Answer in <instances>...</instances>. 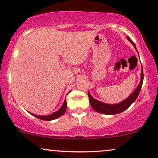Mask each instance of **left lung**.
<instances>
[{"label": "left lung", "instance_id": "8db88e82", "mask_svg": "<svg viewBox=\"0 0 158 158\" xmlns=\"http://www.w3.org/2000/svg\"><path fill=\"white\" fill-rule=\"evenodd\" d=\"M127 40L133 44V46L135 47V48L136 49L135 44L133 43V41L130 40L129 36H127ZM143 69H142L141 81H140L139 86L137 87V89L134 91V92L130 95L128 98H127L126 100L122 101V102L118 103V104L110 105V104H106V103L101 102L100 101L95 100L94 98H93V97L91 96L90 93L88 92V96L89 97V101H90L91 106L95 110H96V111L102 114L114 115V114H119V113L123 112L124 110H125L126 109L129 108V107L132 105V103H133L134 101L137 99L140 91H141L142 84H143Z\"/></svg>", "mask_w": 158, "mask_h": 158}]
</instances>
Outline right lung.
Returning <instances> with one entry per match:
<instances>
[{
  "mask_svg": "<svg viewBox=\"0 0 158 158\" xmlns=\"http://www.w3.org/2000/svg\"><path fill=\"white\" fill-rule=\"evenodd\" d=\"M66 110H67V101H66V100H65L64 102L63 106H61V108H60L58 111L55 112L54 114H50V115H49V116H36V115H34L32 114H32L33 116H35V117L40 118V119L44 120V121H50V120L56 119V118H58L59 116H62V115L65 113Z\"/></svg>",
  "mask_w": 158,
  "mask_h": 158,
  "instance_id": "add662e5",
  "label": "right lung"
}]
</instances>
